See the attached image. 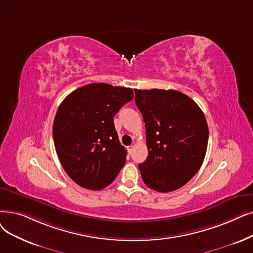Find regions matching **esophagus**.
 Here are the masks:
<instances>
[{
  "instance_id": "1",
  "label": "esophagus",
  "mask_w": 253,
  "mask_h": 253,
  "mask_svg": "<svg viewBox=\"0 0 253 253\" xmlns=\"http://www.w3.org/2000/svg\"><path fill=\"white\" fill-rule=\"evenodd\" d=\"M133 148H134V146H133V145H131V146L127 147V151H128V154H131V153H132V151H133Z\"/></svg>"
}]
</instances>
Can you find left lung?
Wrapping results in <instances>:
<instances>
[{"mask_svg":"<svg viewBox=\"0 0 253 253\" xmlns=\"http://www.w3.org/2000/svg\"><path fill=\"white\" fill-rule=\"evenodd\" d=\"M144 118L149 155L138 164L141 178L158 192L177 190L199 171L209 128L200 106L174 90H134Z\"/></svg>","mask_w":253,"mask_h":253,"instance_id":"obj_1","label":"left lung"}]
</instances>
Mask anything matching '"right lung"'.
<instances>
[{"mask_svg": "<svg viewBox=\"0 0 253 253\" xmlns=\"http://www.w3.org/2000/svg\"><path fill=\"white\" fill-rule=\"evenodd\" d=\"M133 97L130 87L89 84L60 104L52 125L54 148L65 171L82 187L101 190L124 167L127 151L114 116Z\"/></svg>", "mask_w": 253, "mask_h": 253, "instance_id": "add662e5", "label": "right lung"}]
</instances>
